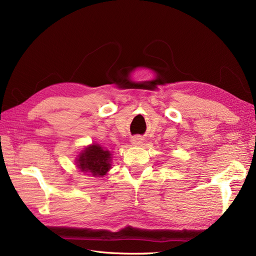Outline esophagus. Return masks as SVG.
Listing matches in <instances>:
<instances>
[{
    "label": "esophagus",
    "mask_w": 256,
    "mask_h": 256,
    "mask_svg": "<svg viewBox=\"0 0 256 256\" xmlns=\"http://www.w3.org/2000/svg\"><path fill=\"white\" fill-rule=\"evenodd\" d=\"M143 143V138L140 136H136L131 138V144L132 145H141Z\"/></svg>",
    "instance_id": "obj_1"
}]
</instances>
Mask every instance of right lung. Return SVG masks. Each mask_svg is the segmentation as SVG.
Instances as JSON below:
<instances>
[{"label":"right lung","mask_w":256,"mask_h":256,"mask_svg":"<svg viewBox=\"0 0 256 256\" xmlns=\"http://www.w3.org/2000/svg\"><path fill=\"white\" fill-rule=\"evenodd\" d=\"M112 154L98 144L85 147L78 154L76 164L83 173L94 177H102L111 168Z\"/></svg>","instance_id":"right-lung-1"}]
</instances>
